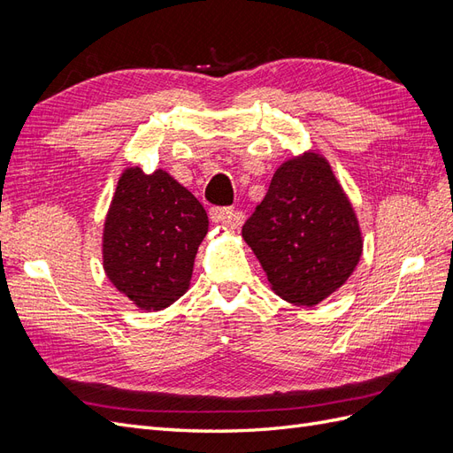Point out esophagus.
Wrapping results in <instances>:
<instances>
[{
	"mask_svg": "<svg viewBox=\"0 0 453 453\" xmlns=\"http://www.w3.org/2000/svg\"><path fill=\"white\" fill-rule=\"evenodd\" d=\"M210 217L213 223L226 225L230 228H238L242 225V213H238L236 210H230V208H211Z\"/></svg>",
	"mask_w": 453,
	"mask_h": 453,
	"instance_id": "34e87169",
	"label": "esophagus"
}]
</instances>
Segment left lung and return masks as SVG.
I'll return each mask as SVG.
<instances>
[{
  "instance_id": "left-lung-1",
  "label": "left lung",
  "mask_w": 453,
  "mask_h": 453,
  "mask_svg": "<svg viewBox=\"0 0 453 453\" xmlns=\"http://www.w3.org/2000/svg\"><path fill=\"white\" fill-rule=\"evenodd\" d=\"M242 236L272 291L315 306L348 281L363 253L357 215L331 164L318 153L283 162Z\"/></svg>"
}]
</instances>
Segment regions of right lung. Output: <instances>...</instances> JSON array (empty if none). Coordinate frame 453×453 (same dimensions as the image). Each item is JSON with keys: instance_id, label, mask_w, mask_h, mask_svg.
I'll list each match as a JSON object with an SVG mask.
<instances>
[{"instance_id": "right-lung-1", "label": "right lung", "mask_w": 453, "mask_h": 453, "mask_svg": "<svg viewBox=\"0 0 453 453\" xmlns=\"http://www.w3.org/2000/svg\"><path fill=\"white\" fill-rule=\"evenodd\" d=\"M208 213L164 172H122L104 225V270L117 289L147 311L183 296L208 234Z\"/></svg>"}]
</instances>
